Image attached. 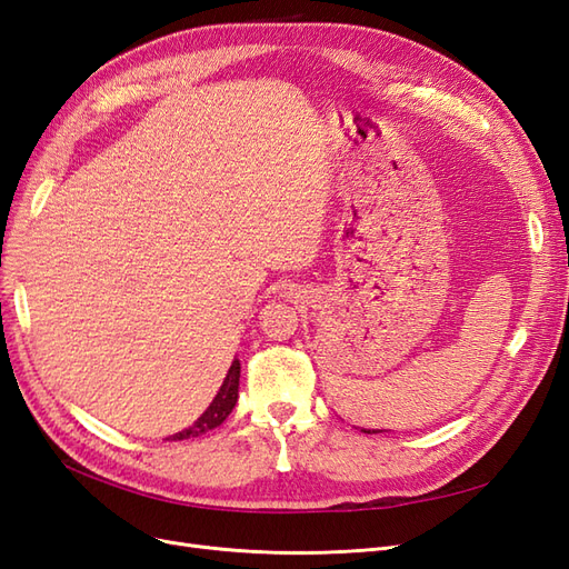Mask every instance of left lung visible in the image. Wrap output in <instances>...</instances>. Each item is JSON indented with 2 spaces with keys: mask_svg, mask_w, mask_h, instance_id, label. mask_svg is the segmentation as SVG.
Instances as JSON below:
<instances>
[{
  "mask_svg": "<svg viewBox=\"0 0 569 569\" xmlns=\"http://www.w3.org/2000/svg\"><path fill=\"white\" fill-rule=\"evenodd\" d=\"M363 432H366V429H363ZM372 432H377V429H372ZM368 435H370V429H368Z\"/></svg>",
  "mask_w": 569,
  "mask_h": 569,
  "instance_id": "8db88e82",
  "label": "left lung"
}]
</instances>
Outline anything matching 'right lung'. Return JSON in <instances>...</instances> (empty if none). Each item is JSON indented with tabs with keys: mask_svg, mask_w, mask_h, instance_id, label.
<instances>
[{
	"mask_svg": "<svg viewBox=\"0 0 569 569\" xmlns=\"http://www.w3.org/2000/svg\"><path fill=\"white\" fill-rule=\"evenodd\" d=\"M239 370H242V366H239V360L234 358L228 375H226V380H222L218 393L213 396L211 406L201 412V418L192 427H187V429H182V432L173 435L176 441L189 439V437H201L226 422V418L232 412V408L237 403V396H239Z\"/></svg>",
	"mask_w": 569,
	"mask_h": 569,
	"instance_id": "right-lung-1",
	"label": "right lung"
}]
</instances>
